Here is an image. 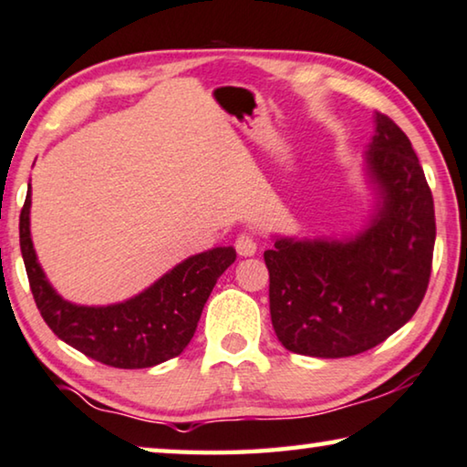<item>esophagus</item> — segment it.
<instances>
[{"label": "esophagus", "instance_id": "34e87169", "mask_svg": "<svg viewBox=\"0 0 467 467\" xmlns=\"http://www.w3.org/2000/svg\"><path fill=\"white\" fill-rule=\"evenodd\" d=\"M235 250H238L240 256H253L256 253V238L253 234H240L235 238Z\"/></svg>", "mask_w": 467, "mask_h": 467}]
</instances>
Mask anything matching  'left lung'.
<instances>
[{
  "label": "left lung",
  "mask_w": 467,
  "mask_h": 467,
  "mask_svg": "<svg viewBox=\"0 0 467 467\" xmlns=\"http://www.w3.org/2000/svg\"><path fill=\"white\" fill-rule=\"evenodd\" d=\"M367 153L381 208L348 242L275 240L265 250L269 314L288 351L346 358L379 346L421 306L434 256V200L407 134L375 111Z\"/></svg>",
  "instance_id": "obj_1"
}]
</instances>
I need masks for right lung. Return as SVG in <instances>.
Segmentation results:
<instances>
[{
    "label": "right lung",
    "mask_w": 467,
    "mask_h": 467,
    "mask_svg": "<svg viewBox=\"0 0 467 467\" xmlns=\"http://www.w3.org/2000/svg\"><path fill=\"white\" fill-rule=\"evenodd\" d=\"M31 185L20 211V253L36 306L52 333L113 368H150L187 348L219 275L235 261L232 246L189 256L172 272L118 306L84 307L60 299L46 280L29 232Z\"/></svg>",
    "instance_id": "1"
}]
</instances>
